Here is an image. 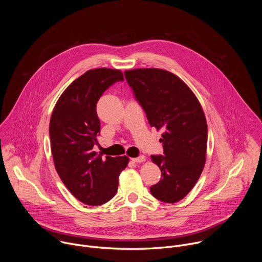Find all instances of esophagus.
Returning a JSON list of instances; mask_svg holds the SVG:
<instances>
[{"mask_svg": "<svg viewBox=\"0 0 262 262\" xmlns=\"http://www.w3.org/2000/svg\"><path fill=\"white\" fill-rule=\"evenodd\" d=\"M146 160V158L144 157V156H140L139 158H133L132 159V161L134 162V163H142V162H144Z\"/></svg>", "mask_w": 262, "mask_h": 262, "instance_id": "esophagus-1", "label": "esophagus"}]
</instances>
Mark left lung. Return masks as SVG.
Instances as JSON below:
<instances>
[{
    "label": "left lung",
    "mask_w": 262,
    "mask_h": 262,
    "mask_svg": "<svg viewBox=\"0 0 262 262\" xmlns=\"http://www.w3.org/2000/svg\"><path fill=\"white\" fill-rule=\"evenodd\" d=\"M125 79L150 126L163 129L164 156H151L163 177L152 185L155 198L176 203L198 181L206 161L207 123L194 94L174 73L160 68L125 70Z\"/></svg>",
    "instance_id": "1"
}]
</instances>
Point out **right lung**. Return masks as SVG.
I'll return each instance as SVG.
<instances>
[{"mask_svg":"<svg viewBox=\"0 0 262 262\" xmlns=\"http://www.w3.org/2000/svg\"><path fill=\"white\" fill-rule=\"evenodd\" d=\"M117 81H123L118 69L86 71L64 90L51 116V149L56 171L68 191L87 205H101L115 196L119 175L129 160L126 156L102 159L93 151L100 133L96 103Z\"/></svg>","mask_w":262,"mask_h":262,"instance_id":"1","label":"right lung"}]
</instances>
